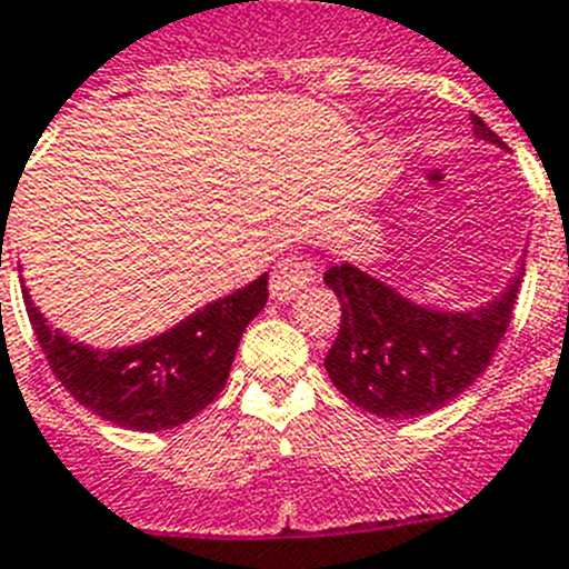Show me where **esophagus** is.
Wrapping results in <instances>:
<instances>
[{
	"label": "esophagus",
	"instance_id": "1",
	"mask_svg": "<svg viewBox=\"0 0 569 569\" xmlns=\"http://www.w3.org/2000/svg\"><path fill=\"white\" fill-rule=\"evenodd\" d=\"M309 278H312L309 263H303L298 257L280 260V263L274 266V271H271V298L280 300V303L298 298V291L309 283Z\"/></svg>",
	"mask_w": 569,
	"mask_h": 569
}]
</instances>
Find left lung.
<instances>
[{"instance_id": "1", "label": "left lung", "mask_w": 569, "mask_h": 569, "mask_svg": "<svg viewBox=\"0 0 569 569\" xmlns=\"http://www.w3.org/2000/svg\"><path fill=\"white\" fill-rule=\"evenodd\" d=\"M476 140L507 148L469 113ZM523 263L490 303L438 309L380 280L363 266H332L323 283L340 300V332L323 367L335 387L378 418H418L447 407L490 367L512 309Z\"/></svg>"}]
</instances>
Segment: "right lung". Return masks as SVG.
Listing matches in <instances>:
<instances>
[{
  "mask_svg": "<svg viewBox=\"0 0 569 569\" xmlns=\"http://www.w3.org/2000/svg\"><path fill=\"white\" fill-rule=\"evenodd\" d=\"M22 295L33 335L62 387L117 427L160 432L191 421L223 392L246 326L269 300V274L211 300L157 338L117 349L71 340L48 323L28 289Z\"/></svg>",
  "mask_w": 569,
  "mask_h": 569,
  "instance_id": "add662e5",
  "label": "right lung"
}]
</instances>
